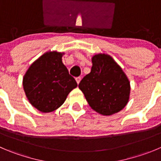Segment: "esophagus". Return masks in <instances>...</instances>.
<instances>
[{
  "mask_svg": "<svg viewBox=\"0 0 161 161\" xmlns=\"http://www.w3.org/2000/svg\"><path fill=\"white\" fill-rule=\"evenodd\" d=\"M80 80H81V77H80V76H77V77H76V83L79 84V83H80Z\"/></svg>",
  "mask_w": 161,
  "mask_h": 161,
  "instance_id": "esophagus-1",
  "label": "esophagus"
}]
</instances>
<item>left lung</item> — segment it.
I'll return each instance as SVG.
<instances>
[{
	"label": "left lung",
	"mask_w": 161,
	"mask_h": 161,
	"mask_svg": "<svg viewBox=\"0 0 161 161\" xmlns=\"http://www.w3.org/2000/svg\"><path fill=\"white\" fill-rule=\"evenodd\" d=\"M78 87L89 106L103 115L119 112L129 100V80L109 55L93 57L91 72L84 76Z\"/></svg>",
	"instance_id": "obj_1"
}]
</instances>
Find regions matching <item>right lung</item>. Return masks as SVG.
<instances>
[{
	"label": "right lung",
	"mask_w": 161,
	"mask_h": 161,
	"mask_svg": "<svg viewBox=\"0 0 161 161\" xmlns=\"http://www.w3.org/2000/svg\"><path fill=\"white\" fill-rule=\"evenodd\" d=\"M62 57L58 52L44 53L31 65L23 80L29 102L42 112L58 108L77 86L62 63Z\"/></svg>",
	"instance_id": "right-lung-1"
}]
</instances>
